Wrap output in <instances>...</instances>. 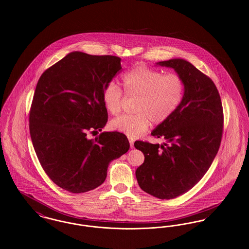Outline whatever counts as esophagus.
I'll use <instances>...</instances> for the list:
<instances>
[{
	"mask_svg": "<svg viewBox=\"0 0 249 249\" xmlns=\"http://www.w3.org/2000/svg\"><path fill=\"white\" fill-rule=\"evenodd\" d=\"M129 143H130L131 148H133L134 147V140L131 138H129Z\"/></svg>",
	"mask_w": 249,
	"mask_h": 249,
	"instance_id": "esophagus-1",
	"label": "esophagus"
}]
</instances>
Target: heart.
Masks as SVG:
<instances>
[{"label":"heart","instance_id":"heart-1","mask_svg":"<svg viewBox=\"0 0 249 249\" xmlns=\"http://www.w3.org/2000/svg\"><path fill=\"white\" fill-rule=\"evenodd\" d=\"M121 83L127 97H136L135 113L122 115L109 123V127L129 137L142 136L151 124L167 122L183 102L185 84L175 73L163 75L148 66H138L122 76ZM107 110L117 115L122 110L123 92L114 82L107 83L102 92Z\"/></svg>","mask_w":249,"mask_h":249}]
</instances>
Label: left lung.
<instances>
[{
	"label": "left lung",
	"instance_id": "obj_1",
	"mask_svg": "<svg viewBox=\"0 0 249 249\" xmlns=\"http://www.w3.org/2000/svg\"><path fill=\"white\" fill-rule=\"evenodd\" d=\"M157 65L183 78L184 97L177 111L152 132L166 142L134 143L145 157L136 177L146 193L170 199L190 190L209 170L221 142L224 116L219 92L208 76L183 59Z\"/></svg>",
	"mask_w": 249,
	"mask_h": 249
}]
</instances>
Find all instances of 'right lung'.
Masks as SVG:
<instances>
[{
    "mask_svg": "<svg viewBox=\"0 0 249 249\" xmlns=\"http://www.w3.org/2000/svg\"><path fill=\"white\" fill-rule=\"evenodd\" d=\"M122 69L121 58L73 52L40 77L30 109V135L40 164L61 188L84 193L104 183L110 161L129 150L120 132L102 130V92Z\"/></svg>",
    "mask_w": 249,
    "mask_h": 249,
    "instance_id": "obj_1",
    "label": "right lung"
}]
</instances>
